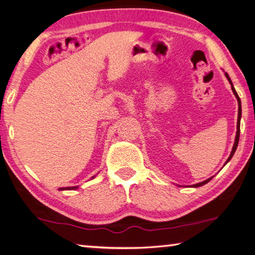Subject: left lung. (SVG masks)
Here are the masks:
<instances>
[{
	"mask_svg": "<svg viewBox=\"0 0 255 255\" xmlns=\"http://www.w3.org/2000/svg\"><path fill=\"white\" fill-rule=\"evenodd\" d=\"M225 76H226V79L228 80V82H230L231 88H232V91H233V93H234V96H235V97H236V99H237V103H239V115H237V130H236L235 141H234V145H233V148H232V152H231L230 157L227 158V161H226V163H225V164H227L228 162L231 161V158L233 157V155H234L235 150H236V148H237V145H239V140H240V125H241V118H242V106H241V99H240V97H239V94H237V93H236V91H235L234 85H233V83H232V80H231L230 75H228L227 73H225ZM225 164H224V165H225ZM213 178H214V176H211V178L207 179V180H205V181H202V182H200V183H196V184H193V185H191V187H193V188L201 187V185H204V184H206V183H208L209 181H210L211 179H213Z\"/></svg>",
	"mask_w": 255,
	"mask_h": 255,
	"instance_id": "8db88e82",
	"label": "left lung"
}]
</instances>
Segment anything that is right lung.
Instances as JSON below:
<instances>
[{"label":"right lung","instance_id":"add662e5","mask_svg":"<svg viewBox=\"0 0 255 255\" xmlns=\"http://www.w3.org/2000/svg\"><path fill=\"white\" fill-rule=\"evenodd\" d=\"M94 176H92L91 179H93ZM79 187H66V188H59V190H75V189H77Z\"/></svg>","mask_w":255,"mask_h":255}]
</instances>
